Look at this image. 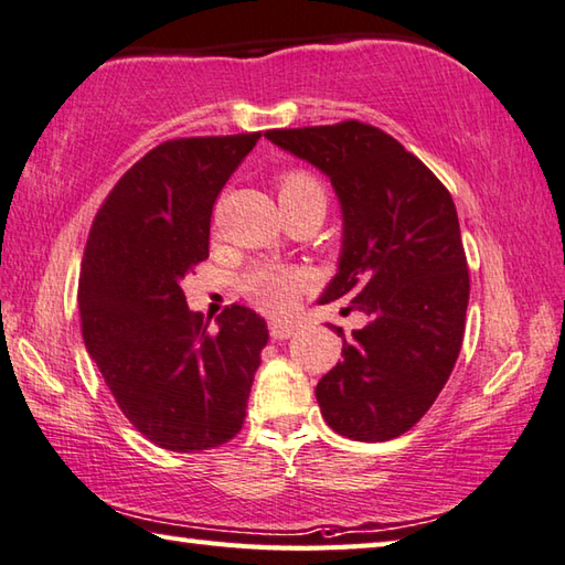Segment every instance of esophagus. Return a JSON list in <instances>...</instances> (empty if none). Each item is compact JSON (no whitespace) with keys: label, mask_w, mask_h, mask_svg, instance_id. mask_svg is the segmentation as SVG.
<instances>
[{"label":"esophagus","mask_w":565,"mask_h":565,"mask_svg":"<svg viewBox=\"0 0 565 565\" xmlns=\"http://www.w3.org/2000/svg\"><path fill=\"white\" fill-rule=\"evenodd\" d=\"M298 332V324L288 320H270V338L273 340H288Z\"/></svg>","instance_id":"1"}]
</instances>
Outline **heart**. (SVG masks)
Segmentation results:
<instances>
[{
    "instance_id": "heart-1",
    "label": "heart",
    "mask_w": 565,
    "mask_h": 565,
    "mask_svg": "<svg viewBox=\"0 0 565 565\" xmlns=\"http://www.w3.org/2000/svg\"><path fill=\"white\" fill-rule=\"evenodd\" d=\"M277 201L282 205V213L300 211V207L310 205L324 211L328 207V191H324L318 175L302 171V168H290V171H282L277 178ZM308 282L310 277L300 267L260 265L243 277L241 288L245 298L255 302L257 308L285 312L295 308Z\"/></svg>"
}]
</instances>
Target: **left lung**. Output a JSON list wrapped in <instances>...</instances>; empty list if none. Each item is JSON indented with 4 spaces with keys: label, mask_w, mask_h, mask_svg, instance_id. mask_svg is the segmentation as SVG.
Segmentation results:
<instances>
[{
    "label": "left lung",
    "mask_w": 565,
    "mask_h": 565,
    "mask_svg": "<svg viewBox=\"0 0 565 565\" xmlns=\"http://www.w3.org/2000/svg\"><path fill=\"white\" fill-rule=\"evenodd\" d=\"M267 138L330 178L342 205L340 270L320 302L350 300L370 322L344 338L318 382L324 422L354 441L409 431L457 364L469 267L447 188L377 126L275 128Z\"/></svg>",
    "instance_id": "left-lung-1"
}]
</instances>
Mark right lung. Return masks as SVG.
<instances>
[{
	"mask_svg": "<svg viewBox=\"0 0 565 565\" xmlns=\"http://www.w3.org/2000/svg\"><path fill=\"white\" fill-rule=\"evenodd\" d=\"M260 134L175 138L121 175L88 233L78 312L88 354L148 441L195 454L243 429L267 324L231 305L207 330L181 282L207 257L211 215Z\"/></svg>",
	"mask_w": 565,
	"mask_h": 565,
	"instance_id": "1",
	"label": "right lung"
}]
</instances>
